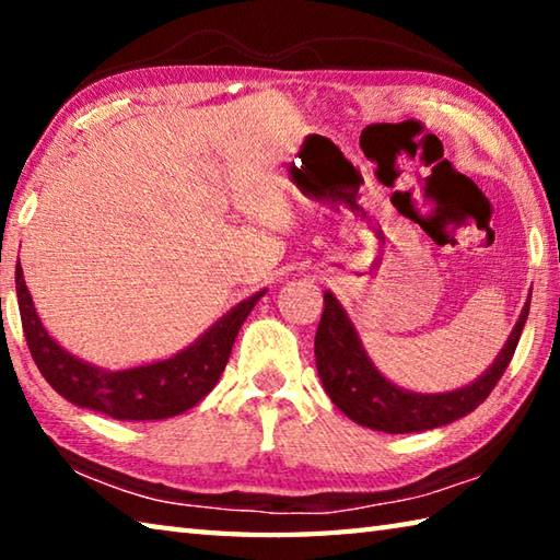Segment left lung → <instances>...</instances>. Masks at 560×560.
Wrapping results in <instances>:
<instances>
[{"instance_id":"8db88e82","label":"left lung","mask_w":560,"mask_h":560,"mask_svg":"<svg viewBox=\"0 0 560 560\" xmlns=\"http://www.w3.org/2000/svg\"><path fill=\"white\" fill-rule=\"evenodd\" d=\"M528 306L530 303L526 301L506 346L501 348V353L485 375H479L477 381L459 387V390L420 395L402 390L377 373L343 306L336 301L334 293L326 291L324 316H320L316 330V368L320 383H324L338 410L363 428L390 434L442 428V424H450L477 410L494 390L499 377L504 375L511 358H514Z\"/></svg>"}]
</instances>
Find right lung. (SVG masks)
<instances>
[{
    "instance_id": "add662e5",
    "label": "right lung",
    "mask_w": 560,
    "mask_h": 560,
    "mask_svg": "<svg viewBox=\"0 0 560 560\" xmlns=\"http://www.w3.org/2000/svg\"><path fill=\"white\" fill-rule=\"evenodd\" d=\"M264 291L254 293L177 355L128 371H101L63 350L36 316L24 271L16 267V299L26 346L42 375L66 400L113 420H165L189 410L212 390L230 360L234 338Z\"/></svg>"
}]
</instances>
